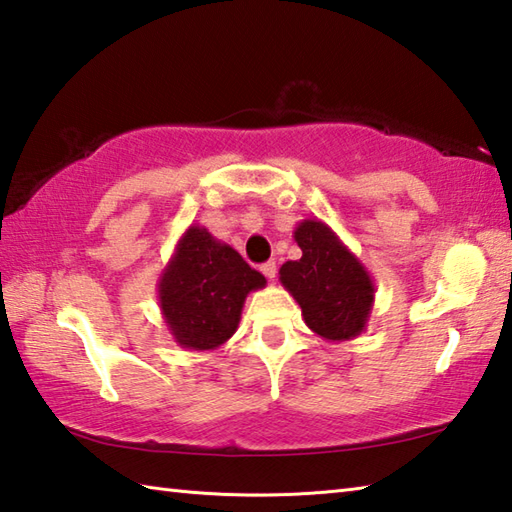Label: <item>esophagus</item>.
Returning a JSON list of instances; mask_svg holds the SVG:
<instances>
[{
    "mask_svg": "<svg viewBox=\"0 0 512 512\" xmlns=\"http://www.w3.org/2000/svg\"><path fill=\"white\" fill-rule=\"evenodd\" d=\"M262 273L268 277V280H273L275 273H277V266H275V262H266V264L262 266Z\"/></svg>",
    "mask_w": 512,
    "mask_h": 512,
    "instance_id": "esophagus-1",
    "label": "esophagus"
}]
</instances>
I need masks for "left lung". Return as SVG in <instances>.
Returning <instances> with one entry per match:
<instances>
[{
	"mask_svg": "<svg viewBox=\"0 0 512 512\" xmlns=\"http://www.w3.org/2000/svg\"><path fill=\"white\" fill-rule=\"evenodd\" d=\"M293 237L302 257L282 264L280 282L300 304L306 327L331 342L360 336L376 295L367 268L320 219L300 221Z\"/></svg>",
	"mask_w": 512,
	"mask_h": 512,
	"instance_id": "left-lung-1",
	"label": "left lung"
}]
</instances>
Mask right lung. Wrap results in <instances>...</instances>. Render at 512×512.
<instances>
[{"instance_id":"obj_1","label":"right lung","mask_w":512,"mask_h":512,"mask_svg":"<svg viewBox=\"0 0 512 512\" xmlns=\"http://www.w3.org/2000/svg\"><path fill=\"white\" fill-rule=\"evenodd\" d=\"M266 286L235 248L199 224L183 232L156 284L167 331L183 349L212 351L232 338L248 293Z\"/></svg>"}]
</instances>
